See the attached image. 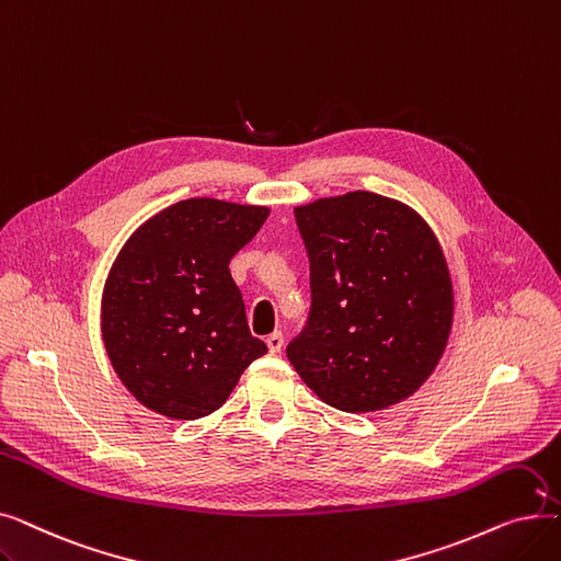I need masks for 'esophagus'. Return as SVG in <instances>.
Instances as JSON below:
<instances>
[{"mask_svg": "<svg viewBox=\"0 0 561 561\" xmlns=\"http://www.w3.org/2000/svg\"><path fill=\"white\" fill-rule=\"evenodd\" d=\"M265 345H268L271 355H277V352H282V345H284V336H282V332H273L268 339H265Z\"/></svg>", "mask_w": 561, "mask_h": 561, "instance_id": "obj_1", "label": "esophagus"}]
</instances>
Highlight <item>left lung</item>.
<instances>
[{"instance_id":"8db88e82","label":"left lung","mask_w":561,"mask_h":561,"mask_svg":"<svg viewBox=\"0 0 561 561\" xmlns=\"http://www.w3.org/2000/svg\"><path fill=\"white\" fill-rule=\"evenodd\" d=\"M311 263V313L288 362L325 404L366 414L414 396L453 330L448 263L404 202L368 191L296 206Z\"/></svg>"}]
</instances>
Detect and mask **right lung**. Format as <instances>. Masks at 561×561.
I'll use <instances>...</instances> for the list:
<instances>
[{
	"label": "right lung",
	"mask_w": 561,
	"mask_h": 561,
	"mask_svg": "<svg viewBox=\"0 0 561 561\" xmlns=\"http://www.w3.org/2000/svg\"><path fill=\"white\" fill-rule=\"evenodd\" d=\"M268 214L256 204L182 199L147 218L117 252L102 293V341L142 407L174 421L209 416L268 352L250 334L229 273Z\"/></svg>",
	"instance_id": "right-lung-1"
}]
</instances>
